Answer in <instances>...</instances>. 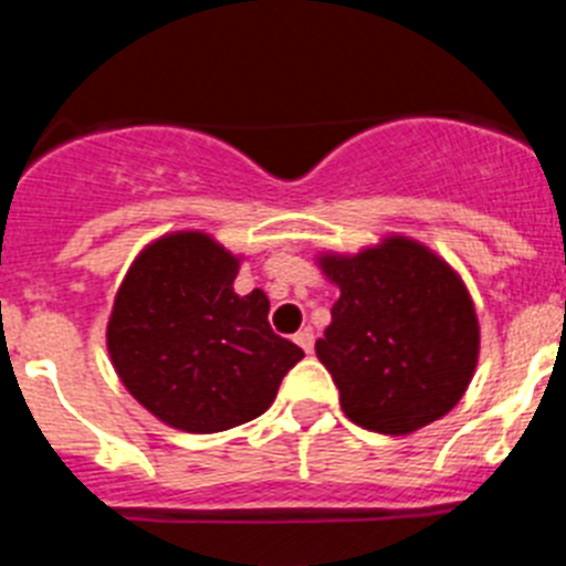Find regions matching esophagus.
<instances>
[{"label": "esophagus", "mask_w": 566, "mask_h": 566, "mask_svg": "<svg viewBox=\"0 0 566 566\" xmlns=\"http://www.w3.org/2000/svg\"><path fill=\"white\" fill-rule=\"evenodd\" d=\"M294 343H297L300 348H303V352H306V354L314 352V334L308 332V328H303V332L294 334Z\"/></svg>", "instance_id": "esophagus-1"}]
</instances>
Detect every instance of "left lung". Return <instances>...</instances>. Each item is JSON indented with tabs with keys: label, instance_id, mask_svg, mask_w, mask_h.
Wrapping results in <instances>:
<instances>
[{
	"label": "left lung",
	"instance_id": "8db88e82",
	"mask_svg": "<svg viewBox=\"0 0 566 566\" xmlns=\"http://www.w3.org/2000/svg\"><path fill=\"white\" fill-rule=\"evenodd\" d=\"M339 286L317 357L345 417L411 433L462 399L479 357V319L462 280L417 240L388 238L354 258H319Z\"/></svg>",
	"mask_w": 566,
	"mask_h": 566
}]
</instances>
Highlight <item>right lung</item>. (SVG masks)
Wrapping results in <instances>:
<instances>
[{
  "instance_id": "right-lung-1",
  "label": "right lung",
  "mask_w": 566,
  "mask_h": 566,
  "mask_svg": "<svg viewBox=\"0 0 566 566\" xmlns=\"http://www.w3.org/2000/svg\"><path fill=\"white\" fill-rule=\"evenodd\" d=\"M238 258L201 232L155 240L115 294V371L161 422L218 433L260 417L303 348L269 326L260 289L234 294Z\"/></svg>"
}]
</instances>
